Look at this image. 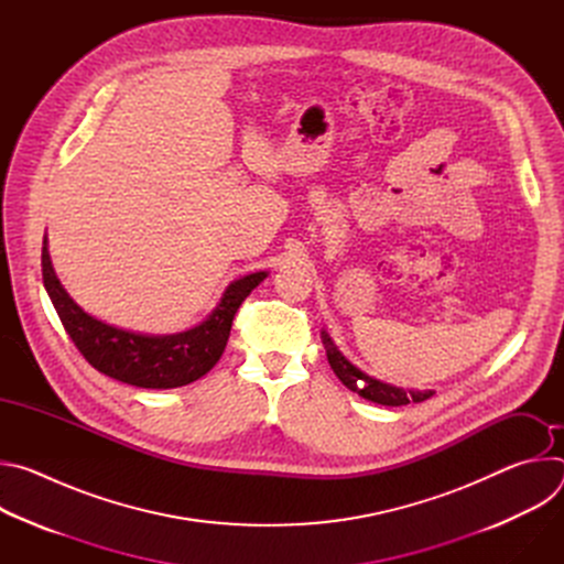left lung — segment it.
<instances>
[{
	"mask_svg": "<svg viewBox=\"0 0 564 564\" xmlns=\"http://www.w3.org/2000/svg\"><path fill=\"white\" fill-rule=\"evenodd\" d=\"M321 341H324L326 355H328V364L335 370V375L339 377V381L350 388L352 392H357L359 397L375 401V404L381 406H406L411 401H424L431 399L435 394V390H415V388H399L392 383H386L381 379L370 377L368 372H364L361 368H357L350 359H346V355L337 348V344L333 341V337L321 330Z\"/></svg>",
	"mask_w": 564,
	"mask_h": 564,
	"instance_id": "8db88e82",
	"label": "left lung"
}]
</instances>
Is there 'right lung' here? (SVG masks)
Segmentation results:
<instances>
[{
	"instance_id": "obj_1",
	"label": "right lung",
	"mask_w": 564,
	"mask_h": 564,
	"mask_svg": "<svg viewBox=\"0 0 564 564\" xmlns=\"http://www.w3.org/2000/svg\"><path fill=\"white\" fill-rule=\"evenodd\" d=\"M42 246L44 288L77 350L102 375L138 388L167 390L207 375L227 346L238 305L268 276L265 270H259L231 281L216 307L187 330L147 335L111 326L79 307L53 270L46 234Z\"/></svg>"
}]
</instances>
